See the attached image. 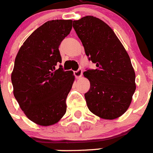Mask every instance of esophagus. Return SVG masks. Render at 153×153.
Listing matches in <instances>:
<instances>
[{"mask_svg": "<svg viewBox=\"0 0 153 153\" xmlns=\"http://www.w3.org/2000/svg\"><path fill=\"white\" fill-rule=\"evenodd\" d=\"M82 74H83V70H82V69H79V70H77L76 71H74V76H75L76 78H77V79L81 77Z\"/></svg>", "mask_w": 153, "mask_h": 153, "instance_id": "34e87169", "label": "esophagus"}]
</instances>
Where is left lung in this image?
<instances>
[{"mask_svg":"<svg viewBox=\"0 0 153 153\" xmlns=\"http://www.w3.org/2000/svg\"><path fill=\"white\" fill-rule=\"evenodd\" d=\"M88 60L95 70L83 73L90 88L85 93L89 109L99 117L113 120L129 108L136 90V75L130 58L113 30L93 16L74 21Z\"/></svg>","mask_w":153,"mask_h":153,"instance_id":"8db88e82","label":"left lung"}]
</instances>
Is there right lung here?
<instances>
[{
	"label": "right lung",
	"instance_id": "1",
	"mask_svg": "<svg viewBox=\"0 0 153 153\" xmlns=\"http://www.w3.org/2000/svg\"><path fill=\"white\" fill-rule=\"evenodd\" d=\"M71 20L49 21L35 30L19 50L11 74L13 95L30 120L53 125L67 111V100L74 81L64 71L59 47L72 29Z\"/></svg>",
	"mask_w": 153,
	"mask_h": 153
}]
</instances>
